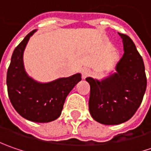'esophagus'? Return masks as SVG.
I'll return each instance as SVG.
<instances>
[{
    "label": "esophagus",
    "instance_id": "1",
    "mask_svg": "<svg viewBox=\"0 0 151 151\" xmlns=\"http://www.w3.org/2000/svg\"><path fill=\"white\" fill-rule=\"evenodd\" d=\"M91 74V70L89 69H87V68H85L83 69L82 70H81V75H82V78L86 79L87 76H89Z\"/></svg>",
    "mask_w": 151,
    "mask_h": 151
}]
</instances>
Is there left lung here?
Returning a JSON list of instances; mask_svg holds the SVG:
<instances>
[{"label": "left lung", "mask_w": 151, "mask_h": 151, "mask_svg": "<svg viewBox=\"0 0 151 151\" xmlns=\"http://www.w3.org/2000/svg\"><path fill=\"white\" fill-rule=\"evenodd\" d=\"M124 54L116 65L117 72L101 81L87 77L90 84L89 111L96 122L106 125L123 124L134 116L142 102L147 80L141 55L128 35L119 32Z\"/></svg>", "instance_id": "left-lung-1"}]
</instances>
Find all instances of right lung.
I'll use <instances>...</instances> for the list:
<instances>
[{
    "label": "right lung",
    "mask_w": 151,
    "mask_h": 151,
    "mask_svg": "<svg viewBox=\"0 0 151 151\" xmlns=\"http://www.w3.org/2000/svg\"><path fill=\"white\" fill-rule=\"evenodd\" d=\"M35 32H29L13 51L6 74L7 91L15 110L22 118L49 123L60 116L66 96L81 81V76L78 73L49 83H39L28 76L23 65V52Z\"/></svg>",
    "instance_id": "obj_1"
}]
</instances>
